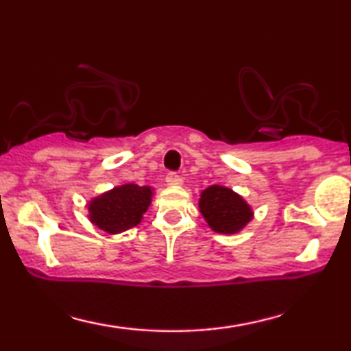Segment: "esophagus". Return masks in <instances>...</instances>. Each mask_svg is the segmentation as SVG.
<instances>
[{"instance_id": "obj_1", "label": "esophagus", "mask_w": 351, "mask_h": 351, "mask_svg": "<svg viewBox=\"0 0 351 351\" xmlns=\"http://www.w3.org/2000/svg\"><path fill=\"white\" fill-rule=\"evenodd\" d=\"M166 182H167V185H171V186H179V185H182L184 179H182V177L177 174V172L172 171L166 176Z\"/></svg>"}]
</instances>
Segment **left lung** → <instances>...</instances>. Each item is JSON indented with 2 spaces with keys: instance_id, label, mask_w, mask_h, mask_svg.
Returning <instances> with one entry per match:
<instances>
[{
  "instance_id": "left-lung-1",
  "label": "left lung",
  "mask_w": 351,
  "mask_h": 351,
  "mask_svg": "<svg viewBox=\"0 0 351 351\" xmlns=\"http://www.w3.org/2000/svg\"><path fill=\"white\" fill-rule=\"evenodd\" d=\"M199 210L217 233L232 234L241 230L252 219V210L233 190L213 185L201 193Z\"/></svg>"
}]
</instances>
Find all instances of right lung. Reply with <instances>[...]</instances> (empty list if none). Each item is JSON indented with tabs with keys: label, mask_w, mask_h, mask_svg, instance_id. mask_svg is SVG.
Instances as JSON below:
<instances>
[{
	"label": "right lung",
	"mask_w": 351,
	"mask_h": 351,
	"mask_svg": "<svg viewBox=\"0 0 351 351\" xmlns=\"http://www.w3.org/2000/svg\"><path fill=\"white\" fill-rule=\"evenodd\" d=\"M152 203L150 186L128 184L113 189L90 201L89 219L107 233L126 232L141 223L142 215Z\"/></svg>",
	"instance_id": "add662e5"
}]
</instances>
